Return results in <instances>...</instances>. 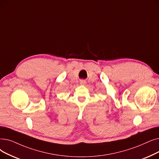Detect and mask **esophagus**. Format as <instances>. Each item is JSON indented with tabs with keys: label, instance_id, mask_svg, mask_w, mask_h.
I'll return each mask as SVG.
<instances>
[{
	"label": "esophagus",
	"instance_id": "esophagus-1",
	"mask_svg": "<svg viewBox=\"0 0 159 159\" xmlns=\"http://www.w3.org/2000/svg\"><path fill=\"white\" fill-rule=\"evenodd\" d=\"M86 83V80H81L80 81V84L81 85H84Z\"/></svg>",
	"mask_w": 159,
	"mask_h": 159
}]
</instances>
